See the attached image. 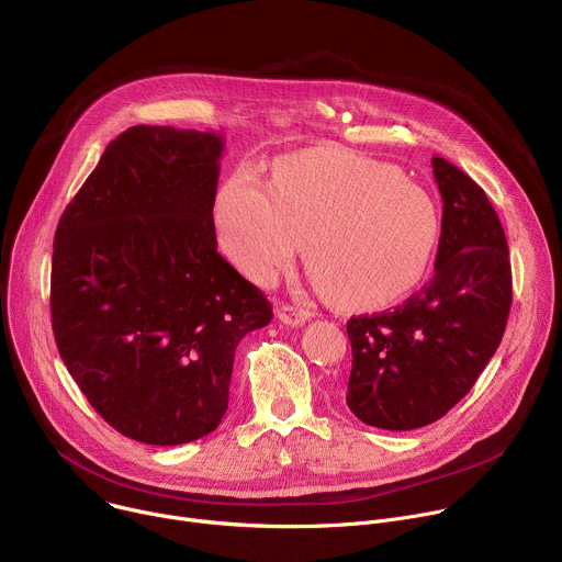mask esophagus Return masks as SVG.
<instances>
[{
	"instance_id": "esophagus-1",
	"label": "esophagus",
	"mask_w": 562,
	"mask_h": 562,
	"mask_svg": "<svg viewBox=\"0 0 562 562\" xmlns=\"http://www.w3.org/2000/svg\"><path fill=\"white\" fill-rule=\"evenodd\" d=\"M277 316H279L281 323L296 327V325H303L305 321H310L312 314H310L307 310H301V307H294V305L283 303V305H279V310H277Z\"/></svg>"
}]
</instances>
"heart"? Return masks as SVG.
<instances>
[{"mask_svg": "<svg viewBox=\"0 0 562 562\" xmlns=\"http://www.w3.org/2000/svg\"><path fill=\"white\" fill-rule=\"evenodd\" d=\"M214 231L257 283L274 281L307 244V274L327 301L381 307L423 281L440 218L431 196L394 168L316 148L279 159L270 186L235 172L216 194Z\"/></svg>", "mask_w": 562, "mask_h": 562, "instance_id": "b5f03b06", "label": "heart"}]
</instances>
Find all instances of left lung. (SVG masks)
Segmentation results:
<instances>
[{
  "label": "left lung",
  "instance_id": "left-lung-1",
  "mask_svg": "<svg viewBox=\"0 0 562 562\" xmlns=\"http://www.w3.org/2000/svg\"><path fill=\"white\" fill-rule=\"evenodd\" d=\"M431 168L442 196L431 281L392 312L348 321V407L392 431L438 420L472 390L512 305L507 239L485 190L442 157Z\"/></svg>",
  "mask_w": 562,
  "mask_h": 562
}]
</instances>
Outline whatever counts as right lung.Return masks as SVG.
<instances>
[{"instance_id":"add662e5","label":"right lung","mask_w":562,"mask_h":562,"mask_svg":"<svg viewBox=\"0 0 562 562\" xmlns=\"http://www.w3.org/2000/svg\"><path fill=\"white\" fill-rule=\"evenodd\" d=\"M223 137L133 126L64 210L50 316L59 357L128 438L181 445L228 409L235 350L272 321L263 292L216 252Z\"/></svg>"}]
</instances>
